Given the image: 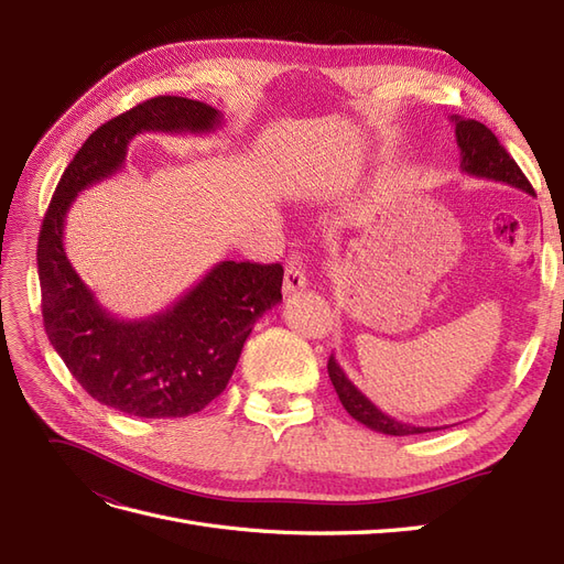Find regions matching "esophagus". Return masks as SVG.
<instances>
[{
	"label": "esophagus",
	"instance_id": "esophagus-1",
	"mask_svg": "<svg viewBox=\"0 0 564 564\" xmlns=\"http://www.w3.org/2000/svg\"><path fill=\"white\" fill-rule=\"evenodd\" d=\"M305 284H308V278H305V270H303L301 261L292 259L286 263V270H284V294H294Z\"/></svg>",
	"mask_w": 564,
	"mask_h": 564
}]
</instances>
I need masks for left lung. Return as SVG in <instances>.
Here are the masks:
<instances>
[{
  "instance_id": "8db88e82",
  "label": "left lung",
  "mask_w": 564,
  "mask_h": 564,
  "mask_svg": "<svg viewBox=\"0 0 564 564\" xmlns=\"http://www.w3.org/2000/svg\"><path fill=\"white\" fill-rule=\"evenodd\" d=\"M454 131H456V145L460 150V172L475 176V178H487V181H497L506 183L510 187H518L522 193L534 195L532 183L527 181V176L520 172V166L516 160L508 155L506 148L499 143L497 135L491 133L482 122H475V119H464L458 115H452ZM329 379L334 383L336 395L340 404L346 406V412L355 419L365 423L367 429L379 431L383 435H419V433H431V431H442V429H429V425H414V423H404L388 416L386 412L373 404L365 392L357 388L348 377L346 371L340 369L336 362V357H329Z\"/></svg>"
}]
</instances>
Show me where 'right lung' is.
Masks as SVG:
<instances>
[{"label":"right lung","mask_w":564,"mask_h":564,"mask_svg":"<svg viewBox=\"0 0 564 564\" xmlns=\"http://www.w3.org/2000/svg\"><path fill=\"white\" fill-rule=\"evenodd\" d=\"M216 108L158 96L98 127L63 172L42 220L37 272L51 346L77 383L100 404L141 419L202 412L226 390L253 322L282 301L280 263L220 261L166 311L119 319L82 282L63 247L65 216L77 193L122 169L143 131L209 133Z\"/></svg>","instance_id":"right-lung-1"}]
</instances>
